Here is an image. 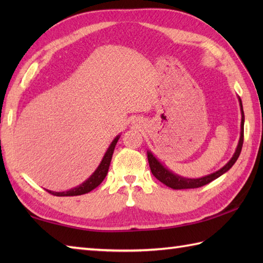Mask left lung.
Returning <instances> with one entry per match:
<instances>
[{"label": "left lung", "instance_id": "1", "mask_svg": "<svg viewBox=\"0 0 263 263\" xmlns=\"http://www.w3.org/2000/svg\"><path fill=\"white\" fill-rule=\"evenodd\" d=\"M239 104H241V110H242V122H241V137H239V141H238V146L236 148V152L234 154V156L232 157V159L228 161V163L220 168L216 173H212V174L201 177V178H184L181 176H177L175 174H173L172 172H170L167 168L161 165L159 161L154 157V155L152 153H147L148 155V163L150 166V171H152L153 175L159 180L161 183H164L165 185H167L168 187L173 189V190H184V189H197V187H201L208 184L210 182H212L216 178L219 177L220 175L224 174L231 167L235 164V161L237 160L239 154H241V150L243 147V141H244V111H243V106H242V102L239 99Z\"/></svg>", "mask_w": 263, "mask_h": 263}]
</instances>
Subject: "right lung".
Listing matches in <instances>:
<instances>
[{"mask_svg":"<svg viewBox=\"0 0 263 263\" xmlns=\"http://www.w3.org/2000/svg\"><path fill=\"white\" fill-rule=\"evenodd\" d=\"M119 138L120 137H116L114 139L113 142L110 143L108 150L106 152L102 163H100V165L98 166V168L95 171L93 174L89 177L86 182H83L81 185L72 189V190H70V191H65V192H52V191H48V190H46V191L53 195H57V197H74V195H81V194L90 192L91 190L97 187L99 184L104 181L106 175H107L109 164L111 160V156H113L114 149H115V146L117 143V140H119Z\"/></svg>","mask_w":263,"mask_h":263,"instance_id":"obj_1","label":"right lung"}]
</instances>
